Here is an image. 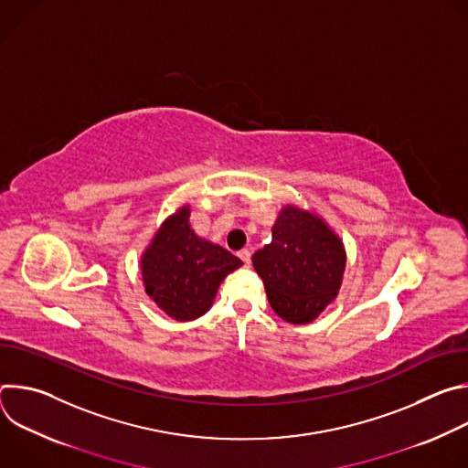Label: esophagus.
Listing matches in <instances>:
<instances>
[{
  "instance_id": "esophagus-1",
  "label": "esophagus",
  "mask_w": 468,
  "mask_h": 468,
  "mask_svg": "<svg viewBox=\"0 0 468 468\" xmlns=\"http://www.w3.org/2000/svg\"><path fill=\"white\" fill-rule=\"evenodd\" d=\"M239 257L244 261L246 266H250V261H251V251H250V250H242V251L239 253Z\"/></svg>"
}]
</instances>
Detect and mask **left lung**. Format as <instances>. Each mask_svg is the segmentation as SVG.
Listing matches in <instances>:
<instances>
[{"mask_svg":"<svg viewBox=\"0 0 468 468\" xmlns=\"http://www.w3.org/2000/svg\"><path fill=\"white\" fill-rule=\"evenodd\" d=\"M274 313L289 324L313 322L337 298L345 271L343 239L314 211L282 207L272 242L251 257Z\"/></svg>","mask_w":468,"mask_h":468,"instance_id":"8db88e82","label":"left lung"}]
</instances>
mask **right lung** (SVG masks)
Segmentation results:
<instances>
[{
	"instance_id": "1",
	"label": "right lung",
	"mask_w": 468,
	"mask_h": 468,
	"mask_svg": "<svg viewBox=\"0 0 468 468\" xmlns=\"http://www.w3.org/2000/svg\"><path fill=\"white\" fill-rule=\"evenodd\" d=\"M188 218V204L166 217L139 262L146 294L177 322L206 314L224 278L242 266L226 248L196 235Z\"/></svg>"
}]
</instances>
